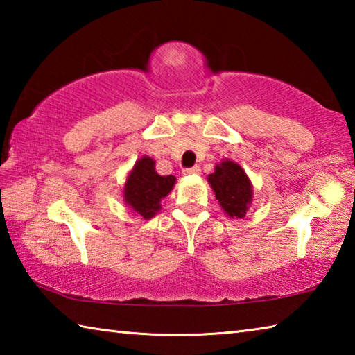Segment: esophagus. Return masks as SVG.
I'll list each match as a JSON object with an SVG mask.
<instances>
[{
    "instance_id": "1",
    "label": "esophagus",
    "mask_w": 355,
    "mask_h": 355,
    "mask_svg": "<svg viewBox=\"0 0 355 355\" xmlns=\"http://www.w3.org/2000/svg\"><path fill=\"white\" fill-rule=\"evenodd\" d=\"M184 175H197V173H200V167L199 166H192L188 167V169L183 171Z\"/></svg>"
}]
</instances>
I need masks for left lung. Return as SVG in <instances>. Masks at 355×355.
<instances>
[{"instance_id": "8db88e82", "label": "left lung", "mask_w": 355, "mask_h": 355, "mask_svg": "<svg viewBox=\"0 0 355 355\" xmlns=\"http://www.w3.org/2000/svg\"><path fill=\"white\" fill-rule=\"evenodd\" d=\"M208 182L224 211L230 218H244L252 202V186L241 166L233 161H222L208 177Z\"/></svg>"}]
</instances>
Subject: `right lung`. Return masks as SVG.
<instances>
[{"label":"right lung","mask_w":355,"mask_h":355,"mask_svg":"<svg viewBox=\"0 0 355 355\" xmlns=\"http://www.w3.org/2000/svg\"><path fill=\"white\" fill-rule=\"evenodd\" d=\"M175 177H161L155 171V161L144 156L135 164L125 183V202L139 213L144 219H150L159 211V202L172 191Z\"/></svg>","instance_id":"1"}]
</instances>
